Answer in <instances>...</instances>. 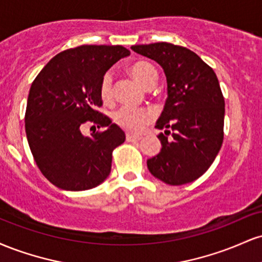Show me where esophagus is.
Returning a JSON list of instances; mask_svg holds the SVG:
<instances>
[{
  "instance_id": "34e87169",
  "label": "esophagus",
  "mask_w": 262,
  "mask_h": 262,
  "mask_svg": "<svg viewBox=\"0 0 262 262\" xmlns=\"http://www.w3.org/2000/svg\"><path fill=\"white\" fill-rule=\"evenodd\" d=\"M140 140V137L138 135H133V134H127V141H130V143H134V141Z\"/></svg>"
}]
</instances>
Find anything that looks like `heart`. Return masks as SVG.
Masks as SVG:
<instances>
[{"label": "heart", "mask_w": 262, "mask_h": 262, "mask_svg": "<svg viewBox=\"0 0 262 262\" xmlns=\"http://www.w3.org/2000/svg\"><path fill=\"white\" fill-rule=\"evenodd\" d=\"M129 73L146 90L152 89L158 81V71L154 65L150 64L149 61H144V60H139V61L132 64L129 68ZM100 96L102 101L104 102L112 100L113 76L111 73H106L102 76L100 82ZM113 119L116 124L124 129L125 132L137 134L140 133L152 121V114L145 108L122 107L114 112Z\"/></svg>", "instance_id": "heart-1"}]
</instances>
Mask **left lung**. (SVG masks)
Returning a JSON list of instances; mask_svg holds the SVG:
<instances>
[{"label":"left lung","instance_id":"8db88e82","mask_svg":"<svg viewBox=\"0 0 262 262\" xmlns=\"http://www.w3.org/2000/svg\"><path fill=\"white\" fill-rule=\"evenodd\" d=\"M164 69L167 98L155 128L161 150L146 161L152 176L171 186L192 182L209 169L223 144L225 103L217 75L196 53L171 43L133 45Z\"/></svg>","mask_w":262,"mask_h":262}]
</instances>
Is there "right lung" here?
Returning a JSON list of instances; mask_svg holds the SVG:
<instances>
[{
    "instance_id": "add662e5",
    "label": "right lung",
    "mask_w": 262,
    "mask_h": 262,
    "mask_svg": "<svg viewBox=\"0 0 262 262\" xmlns=\"http://www.w3.org/2000/svg\"><path fill=\"white\" fill-rule=\"evenodd\" d=\"M130 52L122 45H81L59 53L33 81L26 110V133L39 170L56 187L85 191L101 185L112 166L113 150L125 134L102 106V76ZM90 121L103 126L91 137Z\"/></svg>"
}]
</instances>
